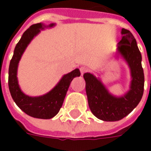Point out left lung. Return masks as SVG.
Masks as SVG:
<instances>
[{"instance_id": "obj_1", "label": "left lung", "mask_w": 151, "mask_h": 151, "mask_svg": "<svg viewBox=\"0 0 151 151\" xmlns=\"http://www.w3.org/2000/svg\"><path fill=\"white\" fill-rule=\"evenodd\" d=\"M56 23L45 25L40 22L31 26L25 31L14 51L9 67V89L12 98L18 108L25 113L35 118L51 119L58 113L63 104L70 82L79 73V69H75L70 72L66 70L55 86L45 94L31 96L22 91L18 78L19 61L28 45L41 31L51 29Z\"/></svg>"}]
</instances>
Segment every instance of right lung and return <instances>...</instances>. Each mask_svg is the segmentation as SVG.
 I'll return each mask as SVG.
<instances>
[{"label": "right lung", "instance_id": "1", "mask_svg": "<svg viewBox=\"0 0 151 151\" xmlns=\"http://www.w3.org/2000/svg\"><path fill=\"white\" fill-rule=\"evenodd\" d=\"M128 44L131 45L133 50ZM118 52L129 67L131 77L129 89L122 95L116 97L111 95L101 79L94 73L87 72L83 74L90 108L94 116L104 121H116L128 116L139 104L144 91L142 57L133 38H122L118 43ZM80 75L78 73V77Z\"/></svg>", "mask_w": 151, "mask_h": 151}]
</instances>
